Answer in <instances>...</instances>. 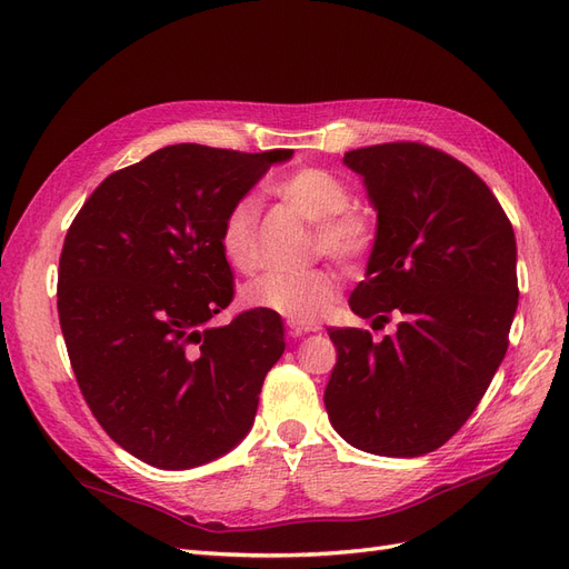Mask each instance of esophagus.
<instances>
[{"label":"esophagus","mask_w":569,"mask_h":569,"mask_svg":"<svg viewBox=\"0 0 569 569\" xmlns=\"http://www.w3.org/2000/svg\"><path fill=\"white\" fill-rule=\"evenodd\" d=\"M289 330H291V337H301V335H308V332H318L320 325H316V322H297V320H289Z\"/></svg>","instance_id":"obj_1"}]
</instances>
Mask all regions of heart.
<instances>
[{
  "label": "heart",
  "instance_id": "1",
  "mask_svg": "<svg viewBox=\"0 0 569 569\" xmlns=\"http://www.w3.org/2000/svg\"><path fill=\"white\" fill-rule=\"evenodd\" d=\"M272 194L291 211L316 226V244L337 261L351 263L366 256L375 242V222L368 211L349 206L351 192L343 180L322 168H299L272 184ZM256 206L237 201L222 218L218 247L226 261L249 272L256 268L253 249ZM337 295V274L327 268L268 270L242 289V301L258 311L287 320L313 322Z\"/></svg>",
  "mask_w": 569,
  "mask_h": 569
}]
</instances>
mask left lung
Here are the masks:
<instances>
[{
  "label": "left lung",
  "mask_w": 569,
  "mask_h": 569,
  "mask_svg": "<svg viewBox=\"0 0 569 569\" xmlns=\"http://www.w3.org/2000/svg\"><path fill=\"white\" fill-rule=\"evenodd\" d=\"M377 211L366 280L351 311L396 335L330 327L325 389L332 427L360 451H437L472 416L508 351L518 311V247L479 176L435 147L389 142L343 153Z\"/></svg>",
  "instance_id": "8db88e82"
}]
</instances>
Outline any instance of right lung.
Wrapping results in <instances>:
<instances>
[{
    "label": "right lung",
    "instance_id": "add662e5",
    "mask_svg": "<svg viewBox=\"0 0 569 569\" xmlns=\"http://www.w3.org/2000/svg\"><path fill=\"white\" fill-rule=\"evenodd\" d=\"M291 149L170 144L116 170L82 203L59 261V322L104 432L161 470L232 451L284 353L278 313L211 318L232 301L222 218Z\"/></svg>",
    "mask_w": 569,
    "mask_h": 569
}]
</instances>
